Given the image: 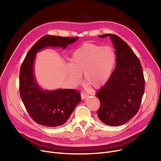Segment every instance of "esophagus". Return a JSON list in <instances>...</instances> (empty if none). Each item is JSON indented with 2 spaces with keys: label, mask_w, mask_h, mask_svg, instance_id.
Segmentation results:
<instances>
[{
  "label": "esophagus",
  "mask_w": 161,
  "mask_h": 161,
  "mask_svg": "<svg viewBox=\"0 0 161 161\" xmlns=\"http://www.w3.org/2000/svg\"><path fill=\"white\" fill-rule=\"evenodd\" d=\"M87 97H88V94L85 93V92H81V97L82 100H84Z\"/></svg>",
  "instance_id": "esophagus-1"
}]
</instances>
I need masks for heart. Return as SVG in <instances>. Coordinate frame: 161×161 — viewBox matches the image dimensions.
Listing matches in <instances>:
<instances>
[{"mask_svg": "<svg viewBox=\"0 0 161 161\" xmlns=\"http://www.w3.org/2000/svg\"><path fill=\"white\" fill-rule=\"evenodd\" d=\"M116 57L109 47L93 44H84L73 52L66 73L70 82L78 85L84 74V81L94 88L102 87L112 74Z\"/></svg>", "mask_w": 161, "mask_h": 161, "instance_id": "obj_1", "label": "heart"}]
</instances>
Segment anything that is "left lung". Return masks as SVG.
<instances>
[{
	"mask_svg": "<svg viewBox=\"0 0 161 161\" xmlns=\"http://www.w3.org/2000/svg\"><path fill=\"white\" fill-rule=\"evenodd\" d=\"M109 36L116 53V67L105 85L96 97L100 106L99 119L109 126H119L130 120L137 114L145 90V80L140 60L130 46L113 34Z\"/></svg>",
	"mask_w": 161,
	"mask_h": 161,
	"instance_id": "1",
	"label": "left lung"
}]
</instances>
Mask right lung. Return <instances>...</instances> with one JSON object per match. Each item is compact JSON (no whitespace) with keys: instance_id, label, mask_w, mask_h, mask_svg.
<instances>
[{"instance_id":"1","label":"right lung","mask_w":161,"mask_h":161,"mask_svg":"<svg viewBox=\"0 0 161 161\" xmlns=\"http://www.w3.org/2000/svg\"><path fill=\"white\" fill-rule=\"evenodd\" d=\"M78 39L46 35L30 49L21 66L19 92L24 106L32 119L43 126H60L69 119L81 101L80 92L75 89L44 91L37 83L34 74V62L39 51L47 47L65 49Z\"/></svg>"}]
</instances>
